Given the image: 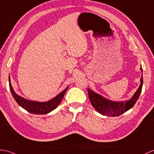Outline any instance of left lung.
I'll return each mask as SVG.
<instances>
[{
  "label": "left lung",
  "instance_id": "left-lung-1",
  "mask_svg": "<svg viewBox=\"0 0 154 154\" xmlns=\"http://www.w3.org/2000/svg\"><path fill=\"white\" fill-rule=\"evenodd\" d=\"M140 71L142 73V68L140 67ZM143 85L142 73L140 79V85L134 95L126 101H113L109 99L103 97L100 94L96 93L94 91L88 88V93L89 100L92 106L98 113L103 116L108 117H116L120 116L124 112L129 110L133 108L135 103L137 102L141 93Z\"/></svg>",
  "mask_w": 154,
  "mask_h": 154
}]
</instances>
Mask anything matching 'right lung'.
<instances>
[{"label":"right lung","mask_w":154,"mask_h":154,"mask_svg":"<svg viewBox=\"0 0 154 154\" xmlns=\"http://www.w3.org/2000/svg\"><path fill=\"white\" fill-rule=\"evenodd\" d=\"M8 81L10 92H11V93L16 102L18 103L21 108L27 111L28 112L33 114H40V115L47 114L52 112V110L56 109L60 104V102H62L63 98V96L65 94L67 88H68V87H67L65 90L63 91L62 92H60V94L56 96L54 98H52L48 101L37 102L29 100L21 97L20 95H17L12 88L11 83H10V77Z\"/></svg>","instance_id":"add662e5"}]
</instances>
